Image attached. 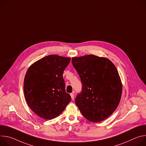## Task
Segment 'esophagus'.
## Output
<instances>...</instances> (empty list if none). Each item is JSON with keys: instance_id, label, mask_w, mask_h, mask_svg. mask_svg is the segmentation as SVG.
<instances>
[{"instance_id": "obj_1", "label": "esophagus", "mask_w": 146, "mask_h": 146, "mask_svg": "<svg viewBox=\"0 0 146 146\" xmlns=\"http://www.w3.org/2000/svg\"><path fill=\"white\" fill-rule=\"evenodd\" d=\"M70 96H71L72 99H74V93H72V94H70Z\"/></svg>"}]
</instances>
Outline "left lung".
I'll return each mask as SVG.
<instances>
[{"label": "left lung", "mask_w": 146, "mask_h": 146, "mask_svg": "<svg viewBox=\"0 0 146 146\" xmlns=\"http://www.w3.org/2000/svg\"><path fill=\"white\" fill-rule=\"evenodd\" d=\"M72 63L82 83L75 103L88 120L98 122L113 114L120 102L122 84L117 68L109 59L88 55L73 57Z\"/></svg>", "instance_id": "8db88e82"}]
</instances>
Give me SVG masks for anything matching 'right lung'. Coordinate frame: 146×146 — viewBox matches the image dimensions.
I'll list each match as a JSON object with an SVG mask.
<instances>
[{
	"label": "right lung",
	"instance_id": "add662e5",
	"mask_svg": "<svg viewBox=\"0 0 146 146\" xmlns=\"http://www.w3.org/2000/svg\"><path fill=\"white\" fill-rule=\"evenodd\" d=\"M70 61V58L51 55L35 62L28 69L24 95L29 107L40 117L51 119L58 117L71 101L63 78Z\"/></svg>",
	"mask_w": 146,
	"mask_h": 146
}]
</instances>
